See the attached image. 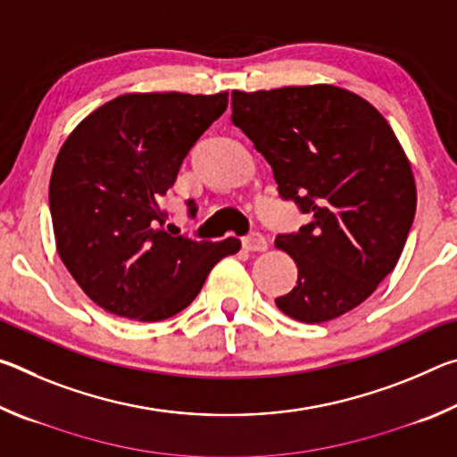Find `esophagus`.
<instances>
[{"mask_svg":"<svg viewBox=\"0 0 457 457\" xmlns=\"http://www.w3.org/2000/svg\"><path fill=\"white\" fill-rule=\"evenodd\" d=\"M242 245H244V250H247V252H266L268 250L266 237L258 234V231H252L250 236H245L242 239Z\"/></svg>","mask_w":457,"mask_h":457,"instance_id":"obj_1","label":"esophagus"}]
</instances>
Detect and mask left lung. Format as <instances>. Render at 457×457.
<instances>
[{"label":"left lung","mask_w":457,"mask_h":457,"mask_svg":"<svg viewBox=\"0 0 457 457\" xmlns=\"http://www.w3.org/2000/svg\"><path fill=\"white\" fill-rule=\"evenodd\" d=\"M231 122L272 167L280 195L311 218L274 242L298 268L276 306L306 324L351 312L397 266L415 215L411 163L391 125L332 84L234 90Z\"/></svg>","instance_id":"8db88e82"}]
</instances>
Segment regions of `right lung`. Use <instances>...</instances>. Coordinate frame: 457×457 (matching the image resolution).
I'll use <instances>...</instances> for the list:
<instances>
[{"instance_id":"add662e5","label":"right lung","mask_w":457,"mask_h":457,"mask_svg":"<svg viewBox=\"0 0 457 457\" xmlns=\"http://www.w3.org/2000/svg\"><path fill=\"white\" fill-rule=\"evenodd\" d=\"M226 108L228 92H133L92 111L62 145L50 179L56 250L106 312L171 319L195 300L212 268L242 247L236 237L167 234L161 210L185 154Z\"/></svg>"}]
</instances>
